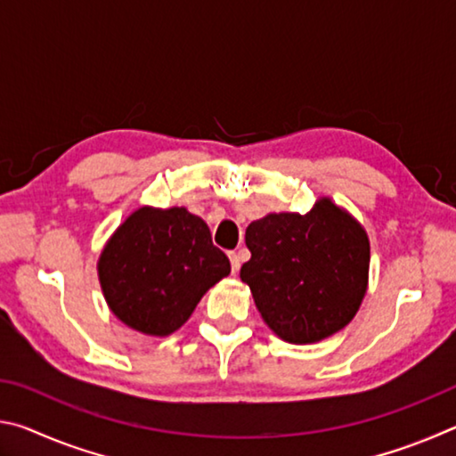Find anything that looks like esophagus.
I'll return each instance as SVG.
<instances>
[{
  "label": "esophagus",
  "instance_id": "esophagus-1",
  "mask_svg": "<svg viewBox=\"0 0 456 456\" xmlns=\"http://www.w3.org/2000/svg\"><path fill=\"white\" fill-rule=\"evenodd\" d=\"M229 259H231V272L237 273L239 267H241V261H239V256H237L235 251H231L229 253Z\"/></svg>",
  "mask_w": 456,
  "mask_h": 456
}]
</instances>
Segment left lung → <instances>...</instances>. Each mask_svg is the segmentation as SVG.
Segmentation results:
<instances>
[{
	"mask_svg": "<svg viewBox=\"0 0 456 456\" xmlns=\"http://www.w3.org/2000/svg\"><path fill=\"white\" fill-rule=\"evenodd\" d=\"M241 267L261 318L291 344H312L348 326L366 293V231L330 199L314 209L272 213L245 231Z\"/></svg>",
	"mask_w": 456,
	"mask_h": 456,
	"instance_id": "obj_1",
	"label": "left lung"
}]
</instances>
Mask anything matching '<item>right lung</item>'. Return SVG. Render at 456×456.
Wrapping results in <instances>:
<instances>
[{
    "label": "right lung",
    "mask_w": 456,
    "mask_h": 456,
    "mask_svg": "<svg viewBox=\"0 0 456 456\" xmlns=\"http://www.w3.org/2000/svg\"><path fill=\"white\" fill-rule=\"evenodd\" d=\"M231 264L207 223L183 207L134 211L104 247L100 285L112 314L133 330L168 336L179 330Z\"/></svg>",
    "instance_id": "add662e5"
}]
</instances>
